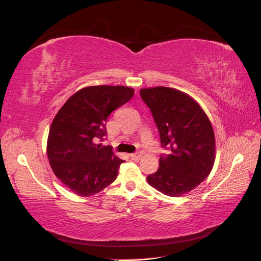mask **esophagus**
Segmentation results:
<instances>
[{
  "label": "esophagus",
  "mask_w": 261,
  "mask_h": 261,
  "mask_svg": "<svg viewBox=\"0 0 261 261\" xmlns=\"http://www.w3.org/2000/svg\"><path fill=\"white\" fill-rule=\"evenodd\" d=\"M130 158L133 160H135V161H138L140 158H141V154L140 153H138V152H136V153H132L130 154Z\"/></svg>",
  "instance_id": "esophagus-1"
}]
</instances>
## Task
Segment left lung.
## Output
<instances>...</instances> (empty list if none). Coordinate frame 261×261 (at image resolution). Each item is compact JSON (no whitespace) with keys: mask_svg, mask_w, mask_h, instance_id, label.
I'll use <instances>...</instances> for the list:
<instances>
[{"mask_svg":"<svg viewBox=\"0 0 261 261\" xmlns=\"http://www.w3.org/2000/svg\"><path fill=\"white\" fill-rule=\"evenodd\" d=\"M160 134L161 146L171 150L161 155L159 168L147 176L150 186L178 197L206 178L216 159V138L202 108L187 93L169 87L140 89Z\"/></svg>","mask_w":261,"mask_h":261,"instance_id":"obj_1","label":"left lung"}]
</instances>
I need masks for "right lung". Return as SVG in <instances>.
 Listing matches in <instances>:
<instances>
[{
	"label": "right lung",
	"instance_id": "obj_1",
	"mask_svg": "<svg viewBox=\"0 0 261 261\" xmlns=\"http://www.w3.org/2000/svg\"><path fill=\"white\" fill-rule=\"evenodd\" d=\"M133 96L130 87H85L59 110L50 127L46 154L55 176L70 192L89 197L115 180L124 161L112 148L96 141L106 136L109 115Z\"/></svg>",
	"mask_w": 261,
	"mask_h": 261
}]
</instances>
